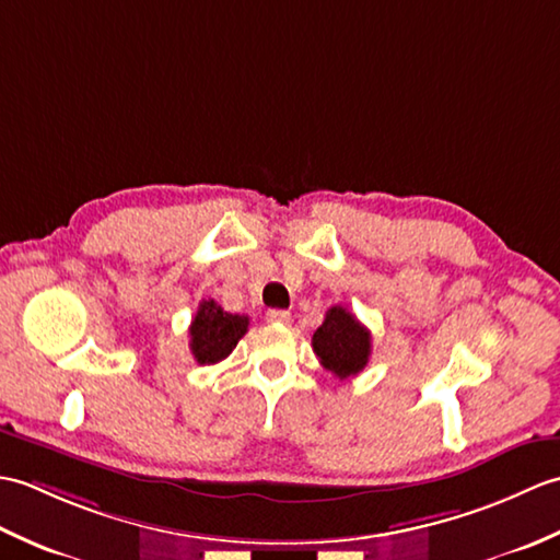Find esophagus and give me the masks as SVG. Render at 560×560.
<instances>
[{
	"mask_svg": "<svg viewBox=\"0 0 560 560\" xmlns=\"http://www.w3.org/2000/svg\"><path fill=\"white\" fill-rule=\"evenodd\" d=\"M267 323H271V325H289L291 323V313L289 311H269L267 313Z\"/></svg>",
	"mask_w": 560,
	"mask_h": 560,
	"instance_id": "1",
	"label": "esophagus"
}]
</instances>
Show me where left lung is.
<instances>
[{"label":"left lung","mask_w":560,"mask_h":560,"mask_svg":"<svg viewBox=\"0 0 560 560\" xmlns=\"http://www.w3.org/2000/svg\"><path fill=\"white\" fill-rule=\"evenodd\" d=\"M313 351L339 380L353 377L371 359V331L347 307L335 305L327 311L325 323L315 329Z\"/></svg>","instance_id":"left-lung-1"}]
</instances>
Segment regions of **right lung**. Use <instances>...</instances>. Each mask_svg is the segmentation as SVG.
Instances as JSON below:
<instances>
[{
    "instance_id": "add662e5",
    "label": "right lung",
    "mask_w": 560,
    "mask_h": 560,
    "mask_svg": "<svg viewBox=\"0 0 560 560\" xmlns=\"http://www.w3.org/2000/svg\"><path fill=\"white\" fill-rule=\"evenodd\" d=\"M249 319L225 313L217 301H201L189 325V349L199 365H213L229 355L243 339Z\"/></svg>"
}]
</instances>
